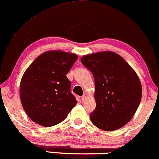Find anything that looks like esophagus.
Instances as JSON below:
<instances>
[{"mask_svg":"<svg viewBox=\"0 0 159 159\" xmlns=\"http://www.w3.org/2000/svg\"><path fill=\"white\" fill-rule=\"evenodd\" d=\"M86 99H87V97H86V96L85 95H83L82 96V98H81V100H82V102H85V100H86Z\"/></svg>","mask_w":159,"mask_h":159,"instance_id":"1","label":"esophagus"}]
</instances>
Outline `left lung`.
Returning a JSON list of instances; mask_svg holds the SVG:
<instances>
[{"label": "left lung", "instance_id": "obj_1", "mask_svg": "<svg viewBox=\"0 0 159 159\" xmlns=\"http://www.w3.org/2000/svg\"><path fill=\"white\" fill-rule=\"evenodd\" d=\"M81 62L93 74L96 108L90 114L98 128L113 131L132 119L142 95L140 80L120 55L113 52L88 54Z\"/></svg>", "mask_w": 159, "mask_h": 159}]
</instances>
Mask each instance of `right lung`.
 Instances as JSON below:
<instances>
[{
  "label": "right lung",
  "mask_w": 159,
  "mask_h": 159,
  "mask_svg": "<svg viewBox=\"0 0 159 159\" xmlns=\"http://www.w3.org/2000/svg\"><path fill=\"white\" fill-rule=\"evenodd\" d=\"M77 58L72 53L48 51L35 59L23 74L20 101L34 122L47 127L57 125L76 105L66 74Z\"/></svg>",
  "instance_id": "obj_1"
}]
</instances>
